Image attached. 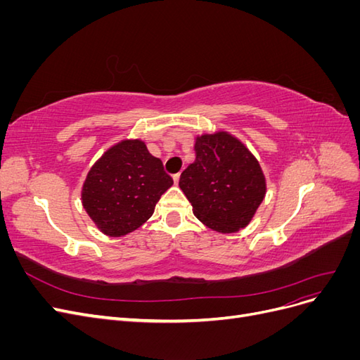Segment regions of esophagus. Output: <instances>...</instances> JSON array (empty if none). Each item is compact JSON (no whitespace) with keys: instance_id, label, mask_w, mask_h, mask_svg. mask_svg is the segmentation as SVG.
Returning <instances> with one entry per match:
<instances>
[{"instance_id":"obj_1","label":"esophagus","mask_w":360,"mask_h":360,"mask_svg":"<svg viewBox=\"0 0 360 360\" xmlns=\"http://www.w3.org/2000/svg\"><path fill=\"white\" fill-rule=\"evenodd\" d=\"M172 180H174V183L179 184V180H180V174H179V172H177V174H174V176H172Z\"/></svg>"}]
</instances>
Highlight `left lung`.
<instances>
[{"label": "left lung", "mask_w": 360, "mask_h": 360, "mask_svg": "<svg viewBox=\"0 0 360 360\" xmlns=\"http://www.w3.org/2000/svg\"><path fill=\"white\" fill-rule=\"evenodd\" d=\"M193 150L195 160L179 181L193 214L222 234L246 228L267 192L258 159L226 130L197 135Z\"/></svg>", "instance_id": "8db88e82"}]
</instances>
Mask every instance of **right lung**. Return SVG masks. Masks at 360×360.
<instances>
[{"mask_svg":"<svg viewBox=\"0 0 360 360\" xmlns=\"http://www.w3.org/2000/svg\"><path fill=\"white\" fill-rule=\"evenodd\" d=\"M172 186L162 160L143 139L126 138L111 146L86 172L81 189L84 210L97 230L123 237L146 224Z\"/></svg>","mask_w":360,"mask_h":360,"instance_id":"right-lung-1","label":"right lung"}]
</instances>
